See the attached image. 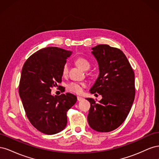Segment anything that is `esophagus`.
<instances>
[{
    "instance_id": "esophagus-1",
    "label": "esophagus",
    "mask_w": 159,
    "mask_h": 159,
    "mask_svg": "<svg viewBox=\"0 0 159 159\" xmlns=\"http://www.w3.org/2000/svg\"><path fill=\"white\" fill-rule=\"evenodd\" d=\"M77 98H78V101H79V102H81V101H82L84 99V98L80 97V96H78V97H77Z\"/></svg>"
}]
</instances>
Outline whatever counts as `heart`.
Returning <instances> with one entry per match:
<instances>
[{
  "label": "heart",
  "instance_id": "b5f03b06",
  "mask_svg": "<svg viewBox=\"0 0 159 159\" xmlns=\"http://www.w3.org/2000/svg\"><path fill=\"white\" fill-rule=\"evenodd\" d=\"M75 63L78 64L80 68L84 70H88L90 68L91 64L89 63V61L87 60L84 58V57H78L75 60ZM68 72V64H65L62 68V74L63 75H66ZM86 86V84L85 83H79V82H75V81H73V82H70V84H68L67 85V89L69 91H71V92L75 93L80 94L83 91V88H85Z\"/></svg>",
  "mask_w": 159,
  "mask_h": 159
}]
</instances>
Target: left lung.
<instances>
[{
	"label": "left lung",
	"mask_w": 159,
	"mask_h": 159,
	"mask_svg": "<svg viewBox=\"0 0 159 159\" xmlns=\"http://www.w3.org/2000/svg\"><path fill=\"white\" fill-rule=\"evenodd\" d=\"M98 61L99 74L91 88V93H98L102 99L90 103L88 121L98 132H109L124 122L134 99V74L124 53L116 48L99 44L91 48Z\"/></svg>",
	"instance_id": "8db88e82"
}]
</instances>
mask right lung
<instances>
[{
  "label": "right lung",
  "mask_w": 159,
  "mask_h": 159,
  "mask_svg": "<svg viewBox=\"0 0 159 159\" xmlns=\"http://www.w3.org/2000/svg\"><path fill=\"white\" fill-rule=\"evenodd\" d=\"M71 54L57 47H47L34 53L23 66L19 95L30 122L44 134H56L65 129L67 111L77 101L70 93L51 94V88L61 82L62 68Z\"/></svg>",
  "instance_id": "obj_1"
}]
</instances>
